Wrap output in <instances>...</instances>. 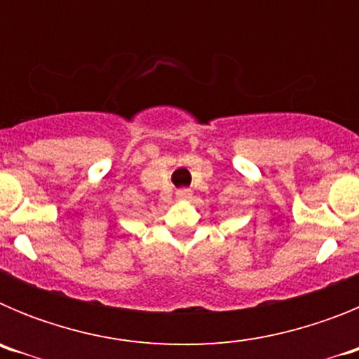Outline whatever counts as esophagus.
<instances>
[{
    "label": "esophagus",
    "instance_id": "1",
    "mask_svg": "<svg viewBox=\"0 0 359 359\" xmlns=\"http://www.w3.org/2000/svg\"><path fill=\"white\" fill-rule=\"evenodd\" d=\"M177 198H190V190L189 189H182V190H177Z\"/></svg>",
    "mask_w": 359,
    "mask_h": 359
}]
</instances>
